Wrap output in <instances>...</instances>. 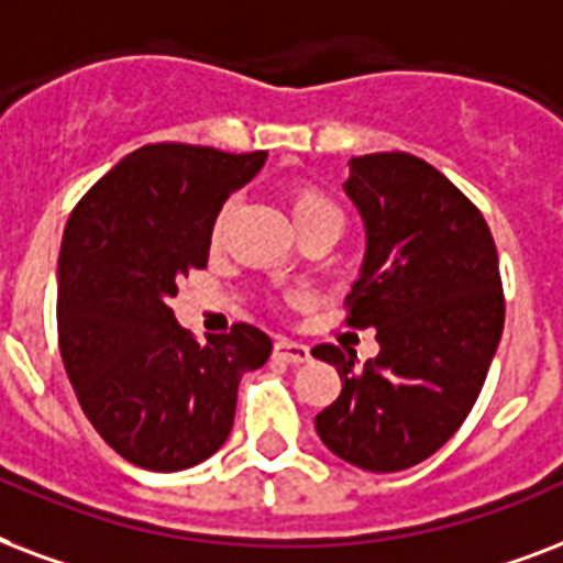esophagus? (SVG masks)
<instances>
[{
    "mask_svg": "<svg viewBox=\"0 0 563 563\" xmlns=\"http://www.w3.org/2000/svg\"><path fill=\"white\" fill-rule=\"evenodd\" d=\"M273 355H276L278 361H287V364H305V361L311 358V350H308L305 343H296V341H287V338H282V341L273 346Z\"/></svg>",
    "mask_w": 563,
    "mask_h": 563,
    "instance_id": "1",
    "label": "esophagus"
}]
</instances>
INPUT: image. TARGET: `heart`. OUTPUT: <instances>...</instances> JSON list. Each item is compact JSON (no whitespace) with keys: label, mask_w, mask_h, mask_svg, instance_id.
Listing matches in <instances>:
<instances>
[{"label":"heart","mask_w":563,"mask_h":563,"mask_svg":"<svg viewBox=\"0 0 563 563\" xmlns=\"http://www.w3.org/2000/svg\"><path fill=\"white\" fill-rule=\"evenodd\" d=\"M290 213H294V222L299 229H308L313 222H341V211H338V205L331 202L329 196L317 194L313 187H296L294 194H290ZM222 220H225V213L217 217L213 222V238L220 234Z\"/></svg>","instance_id":"1"}]
</instances>
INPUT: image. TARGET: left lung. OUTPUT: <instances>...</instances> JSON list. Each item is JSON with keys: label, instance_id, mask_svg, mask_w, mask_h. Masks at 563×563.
I'll return each instance as SVG.
<instances>
[{"label": "left lung", "instance_id": "left-lung-1", "mask_svg": "<svg viewBox=\"0 0 563 563\" xmlns=\"http://www.w3.org/2000/svg\"><path fill=\"white\" fill-rule=\"evenodd\" d=\"M343 190L367 229L346 322L376 329L378 355L355 367L352 350L313 346L343 382L313 426L338 459L399 473L434 455L476 405L503 338L499 258L476 205L408 152L352 158Z\"/></svg>", "mask_w": 563, "mask_h": 563}]
</instances>
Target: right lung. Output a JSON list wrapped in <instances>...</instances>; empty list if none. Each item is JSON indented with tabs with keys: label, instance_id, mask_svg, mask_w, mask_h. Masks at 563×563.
<instances>
[{
	"label": "right lung",
	"instance_id": "1",
	"mask_svg": "<svg viewBox=\"0 0 563 563\" xmlns=\"http://www.w3.org/2000/svg\"><path fill=\"white\" fill-rule=\"evenodd\" d=\"M267 152L150 143L73 208L58 258V343L81 411L117 455L155 473L211 459L234 422L243 373L273 341L234 322L208 346L176 322V282L202 269L222 202Z\"/></svg>",
	"mask_w": 563,
	"mask_h": 563
}]
</instances>
